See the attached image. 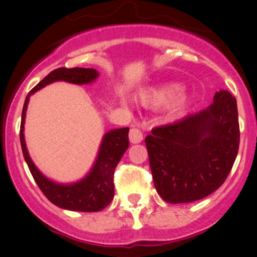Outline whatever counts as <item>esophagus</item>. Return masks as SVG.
<instances>
[{"label":"esophagus","instance_id":"obj_1","mask_svg":"<svg viewBox=\"0 0 257 257\" xmlns=\"http://www.w3.org/2000/svg\"><path fill=\"white\" fill-rule=\"evenodd\" d=\"M129 141L133 144H138L143 141V133H142L141 129L138 128H132L129 132Z\"/></svg>","mask_w":257,"mask_h":257}]
</instances>
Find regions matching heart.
<instances>
[{
	"label": "heart",
	"mask_w": 257,
	"mask_h": 257,
	"mask_svg": "<svg viewBox=\"0 0 257 257\" xmlns=\"http://www.w3.org/2000/svg\"><path fill=\"white\" fill-rule=\"evenodd\" d=\"M181 90L183 87L180 84L170 83L144 93L141 100L147 107H164L170 104L173 110H180L186 104V98L180 95Z\"/></svg>",
	"instance_id": "heart-1"
}]
</instances>
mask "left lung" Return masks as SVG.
Wrapping results in <instances>:
<instances>
[{
	"mask_svg": "<svg viewBox=\"0 0 257 257\" xmlns=\"http://www.w3.org/2000/svg\"><path fill=\"white\" fill-rule=\"evenodd\" d=\"M236 99L227 90L206 109L154 128L145 138L155 189L170 204L191 203L219 189L239 150Z\"/></svg>",
	"mask_w": 257,
	"mask_h": 257,
	"instance_id": "obj_1",
	"label": "left lung"
}]
</instances>
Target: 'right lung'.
Returning <instances> with one entry per match:
<instances>
[{"label":"right lung","instance_id":"add662e5","mask_svg":"<svg viewBox=\"0 0 257 257\" xmlns=\"http://www.w3.org/2000/svg\"><path fill=\"white\" fill-rule=\"evenodd\" d=\"M99 76V72L93 68H58L52 71L27 94L23 104L22 119H21L20 139L23 157L28 165L31 174L42 190L46 198L56 206L72 211L94 212L100 211L114 198L113 175L115 167L129 147V128L112 129L103 136L94 164L89 173L76 183L62 184L51 180L41 173L28 154L25 141V119L30 97L37 90L54 82H68L73 84H89Z\"/></svg>","mask_w":257,"mask_h":257}]
</instances>
